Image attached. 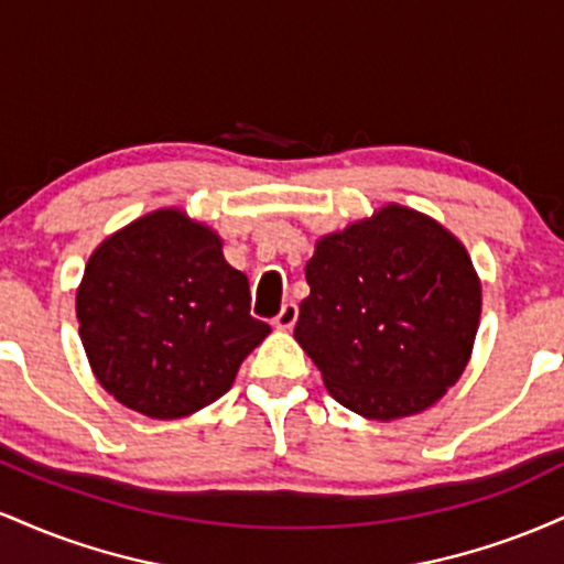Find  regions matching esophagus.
Segmentation results:
<instances>
[{"mask_svg": "<svg viewBox=\"0 0 564 564\" xmlns=\"http://www.w3.org/2000/svg\"><path fill=\"white\" fill-rule=\"evenodd\" d=\"M296 315H300V307H296L294 302H286L281 307V313L273 318V326L281 328V332H289V328L296 323Z\"/></svg>", "mask_w": 564, "mask_h": 564, "instance_id": "esophagus-1", "label": "esophagus"}]
</instances>
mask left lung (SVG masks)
Wrapping results in <instances>:
<instances>
[{
	"instance_id": "obj_1",
	"label": "left lung",
	"mask_w": 564,
	"mask_h": 564,
	"mask_svg": "<svg viewBox=\"0 0 564 564\" xmlns=\"http://www.w3.org/2000/svg\"><path fill=\"white\" fill-rule=\"evenodd\" d=\"M294 339L349 411L377 422L426 411L458 381L482 289L453 232L408 206L328 232L304 268Z\"/></svg>"
}]
</instances>
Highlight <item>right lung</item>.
Masks as SVG:
<instances>
[{"instance_id": "right-lung-1", "label": "right lung", "mask_w": 564, "mask_h": 564, "mask_svg": "<svg viewBox=\"0 0 564 564\" xmlns=\"http://www.w3.org/2000/svg\"><path fill=\"white\" fill-rule=\"evenodd\" d=\"M249 278L223 238L156 209L108 236L76 291V318L102 390L151 419H183L223 398L264 336L251 318Z\"/></svg>"}]
</instances>
